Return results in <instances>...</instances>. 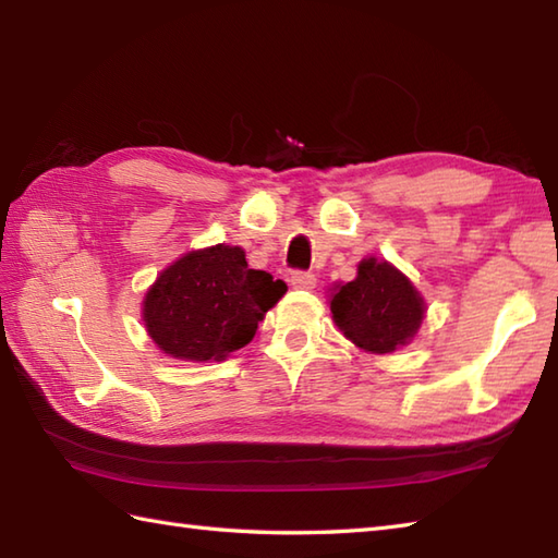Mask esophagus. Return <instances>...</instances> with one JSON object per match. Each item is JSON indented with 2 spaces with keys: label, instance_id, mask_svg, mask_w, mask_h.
Here are the masks:
<instances>
[{
  "label": "esophagus",
  "instance_id": "obj_1",
  "mask_svg": "<svg viewBox=\"0 0 558 558\" xmlns=\"http://www.w3.org/2000/svg\"><path fill=\"white\" fill-rule=\"evenodd\" d=\"M290 282H292V288H298V290H312L316 286V276L310 270H294L290 276Z\"/></svg>",
  "mask_w": 558,
  "mask_h": 558
}]
</instances>
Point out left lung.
<instances>
[{
    "instance_id": "1",
    "label": "left lung",
    "mask_w": 558,
    "mask_h": 558,
    "mask_svg": "<svg viewBox=\"0 0 558 558\" xmlns=\"http://www.w3.org/2000/svg\"><path fill=\"white\" fill-rule=\"evenodd\" d=\"M330 314L342 336L360 350L388 354L408 345L420 330L424 300L388 260L364 258L357 278L336 288Z\"/></svg>"
}]
</instances>
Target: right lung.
I'll return each mask as SVG.
<instances>
[{"instance_id":"add662e5","label":"right lung","mask_w":558,"mask_h":558,"mask_svg":"<svg viewBox=\"0 0 558 558\" xmlns=\"http://www.w3.org/2000/svg\"><path fill=\"white\" fill-rule=\"evenodd\" d=\"M288 286L248 268L244 248L216 244L165 268L144 300L153 342L174 360H225L256 336L266 312Z\"/></svg>"}]
</instances>
